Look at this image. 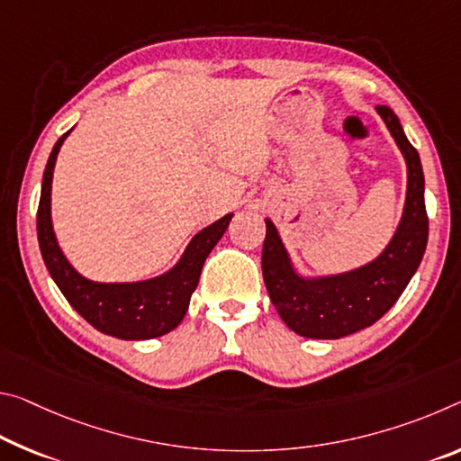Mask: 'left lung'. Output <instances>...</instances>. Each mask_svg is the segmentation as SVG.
Wrapping results in <instances>:
<instances>
[{"instance_id":"8db88e82","label":"left lung","mask_w":461,"mask_h":461,"mask_svg":"<svg viewBox=\"0 0 461 461\" xmlns=\"http://www.w3.org/2000/svg\"><path fill=\"white\" fill-rule=\"evenodd\" d=\"M406 162V201L390 244L367 265L339 275H299L270 219L262 246V276L270 302L291 330L305 339H342L375 324L398 302L419 268L429 240L425 176L419 151L404 135L398 116L377 106Z\"/></svg>"}]
</instances>
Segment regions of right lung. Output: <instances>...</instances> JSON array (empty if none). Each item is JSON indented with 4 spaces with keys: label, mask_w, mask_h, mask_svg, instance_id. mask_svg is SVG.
Returning <instances> with one entry per match:
<instances>
[{
    "label": "right lung",
    "mask_w": 461,
    "mask_h": 461,
    "mask_svg": "<svg viewBox=\"0 0 461 461\" xmlns=\"http://www.w3.org/2000/svg\"><path fill=\"white\" fill-rule=\"evenodd\" d=\"M55 143L42 174L36 233L42 260L69 305L96 330L121 340H148L174 330L185 318L193 291L199 285L204 260L228 230L233 213L207 225L188 242L180 260L167 273L135 283H98L79 275L65 258L50 219L53 170L65 137Z\"/></svg>",
    "instance_id": "obj_1"
}]
</instances>
